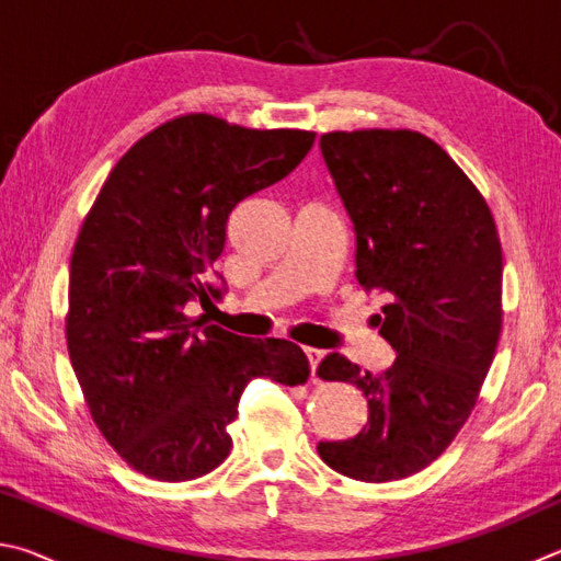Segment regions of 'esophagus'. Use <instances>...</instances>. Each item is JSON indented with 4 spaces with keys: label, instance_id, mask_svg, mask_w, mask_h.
I'll return each mask as SVG.
<instances>
[{
    "label": "esophagus",
    "instance_id": "esophagus-1",
    "mask_svg": "<svg viewBox=\"0 0 561 561\" xmlns=\"http://www.w3.org/2000/svg\"><path fill=\"white\" fill-rule=\"evenodd\" d=\"M304 354H307V358H309L311 378H314V381H317V366H319V360L324 358V351H319V348H311V346H307V348H304Z\"/></svg>",
    "mask_w": 561,
    "mask_h": 561
}]
</instances>
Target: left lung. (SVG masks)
Instances as JSON below:
<instances>
[{
    "instance_id": "left-lung-1",
    "label": "left lung",
    "mask_w": 561,
    "mask_h": 561,
    "mask_svg": "<svg viewBox=\"0 0 561 561\" xmlns=\"http://www.w3.org/2000/svg\"><path fill=\"white\" fill-rule=\"evenodd\" d=\"M356 230V277L383 297L374 321L396 360L317 368L368 401L356 438L319 443L329 468L391 482L428 468L468 421L502 331V244L490 205L458 163L408 128L331 130L319 140Z\"/></svg>"
}]
</instances>
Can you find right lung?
<instances>
[{"label":"right lung","instance_id":"1","mask_svg":"<svg viewBox=\"0 0 561 561\" xmlns=\"http://www.w3.org/2000/svg\"><path fill=\"white\" fill-rule=\"evenodd\" d=\"M314 130L244 128L185 113L146 133L103 183L71 252L66 346L103 438L150 480L215 470L244 386H301L304 351L287 339H242L185 314L220 297L203 272L225 250L227 217L279 183Z\"/></svg>","mask_w":561,"mask_h":561}]
</instances>
